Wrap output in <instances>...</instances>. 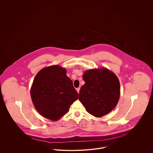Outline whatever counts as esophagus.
<instances>
[{"mask_svg": "<svg viewBox=\"0 0 153 153\" xmlns=\"http://www.w3.org/2000/svg\"><path fill=\"white\" fill-rule=\"evenodd\" d=\"M80 88H76V91H77V92L79 94V92H80Z\"/></svg>", "mask_w": 153, "mask_h": 153, "instance_id": "34e87169", "label": "esophagus"}]
</instances>
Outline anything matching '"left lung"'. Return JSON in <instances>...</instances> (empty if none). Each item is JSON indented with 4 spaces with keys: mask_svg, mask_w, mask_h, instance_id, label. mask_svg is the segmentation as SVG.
<instances>
[{
    "mask_svg": "<svg viewBox=\"0 0 153 153\" xmlns=\"http://www.w3.org/2000/svg\"><path fill=\"white\" fill-rule=\"evenodd\" d=\"M85 84L80 90L79 100L91 115L101 117L117 106L120 95L116 74L105 68L87 70L82 75Z\"/></svg>",
    "mask_w": 153,
    "mask_h": 153,
    "instance_id": "1",
    "label": "left lung"
}]
</instances>
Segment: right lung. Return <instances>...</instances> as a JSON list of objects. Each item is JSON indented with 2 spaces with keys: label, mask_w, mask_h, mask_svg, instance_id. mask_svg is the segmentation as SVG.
<instances>
[{
  "label": "right lung",
  "mask_w": 153,
  "mask_h": 153,
  "mask_svg": "<svg viewBox=\"0 0 153 153\" xmlns=\"http://www.w3.org/2000/svg\"><path fill=\"white\" fill-rule=\"evenodd\" d=\"M30 95L34 106L42 117L57 121L64 116L79 94L66 70L58 65L45 67L33 80Z\"/></svg>",
  "instance_id": "1"
}]
</instances>
